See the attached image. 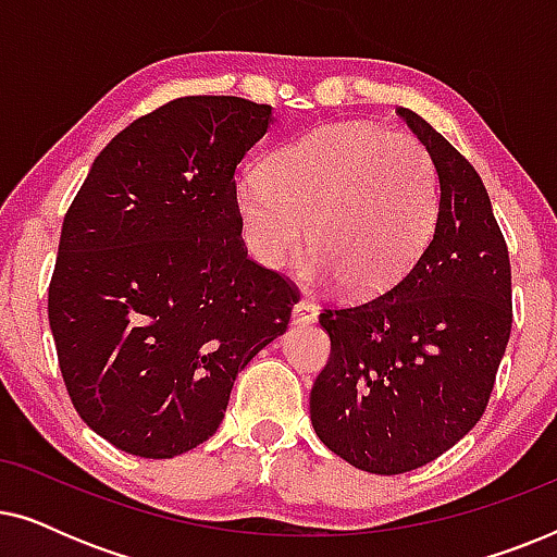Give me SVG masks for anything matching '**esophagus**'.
Returning <instances> with one entry per match:
<instances>
[{"label":"esophagus","instance_id":"34e87169","mask_svg":"<svg viewBox=\"0 0 557 557\" xmlns=\"http://www.w3.org/2000/svg\"><path fill=\"white\" fill-rule=\"evenodd\" d=\"M317 319H319V309L311 301H299L294 307V324L309 326V324H314Z\"/></svg>","mask_w":557,"mask_h":557}]
</instances>
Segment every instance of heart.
Listing matches in <instances>:
<instances>
[{
	"mask_svg": "<svg viewBox=\"0 0 557 557\" xmlns=\"http://www.w3.org/2000/svg\"><path fill=\"white\" fill-rule=\"evenodd\" d=\"M248 253L278 271L307 240L301 278L357 301L391 294L421 261L438 220V174L408 134L349 121L286 144L235 182Z\"/></svg>",
	"mask_w": 557,
	"mask_h": 557,
	"instance_id": "b5f03b06",
	"label": "heart"
}]
</instances>
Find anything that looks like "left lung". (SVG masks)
<instances>
[{
  "instance_id": "8db88e82",
  "label": "left lung",
  "mask_w": 557,
  "mask_h": 557,
  "mask_svg": "<svg viewBox=\"0 0 557 557\" xmlns=\"http://www.w3.org/2000/svg\"><path fill=\"white\" fill-rule=\"evenodd\" d=\"M398 113L436 166V231L398 288L319 317L332 355L309 398L319 441L385 476L438 459L474 429L512 330L507 243L482 177L429 121Z\"/></svg>"
}]
</instances>
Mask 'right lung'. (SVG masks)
Masks as SVG:
<instances>
[{
    "mask_svg": "<svg viewBox=\"0 0 557 557\" xmlns=\"http://www.w3.org/2000/svg\"><path fill=\"white\" fill-rule=\"evenodd\" d=\"M271 124L238 96L177 98L113 136L67 210L50 330L75 410L121 451L208 441L238 372L286 332L296 292L250 261L233 197Z\"/></svg>",
    "mask_w": 557,
    "mask_h": 557,
    "instance_id": "right-lung-1",
    "label": "right lung"
}]
</instances>
